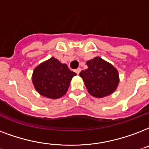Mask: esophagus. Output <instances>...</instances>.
<instances>
[{
    "instance_id": "obj_1",
    "label": "esophagus",
    "mask_w": 149,
    "mask_h": 149,
    "mask_svg": "<svg viewBox=\"0 0 149 149\" xmlns=\"http://www.w3.org/2000/svg\"><path fill=\"white\" fill-rule=\"evenodd\" d=\"M80 71H81V68H77V69H76V70H75V72H76V73H77V74H79V73H80Z\"/></svg>"
}]
</instances>
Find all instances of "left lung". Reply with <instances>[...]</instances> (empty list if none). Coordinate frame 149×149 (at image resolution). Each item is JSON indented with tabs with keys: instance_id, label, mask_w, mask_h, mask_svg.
Masks as SVG:
<instances>
[{
	"instance_id": "obj_1",
	"label": "left lung",
	"mask_w": 149,
	"mask_h": 149,
	"mask_svg": "<svg viewBox=\"0 0 149 149\" xmlns=\"http://www.w3.org/2000/svg\"><path fill=\"white\" fill-rule=\"evenodd\" d=\"M88 68L79 74L90 95L103 98L111 95L119 84L118 71L111 64L95 56L86 62Z\"/></svg>"
}]
</instances>
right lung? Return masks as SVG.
Segmentation results:
<instances>
[{
    "label": "right lung",
    "instance_id": "obj_1",
    "mask_svg": "<svg viewBox=\"0 0 149 149\" xmlns=\"http://www.w3.org/2000/svg\"><path fill=\"white\" fill-rule=\"evenodd\" d=\"M75 75L66 64L51 57L34 69L32 80L40 95L56 100L66 94L71 79Z\"/></svg>",
    "mask_w": 149,
    "mask_h": 149
}]
</instances>
